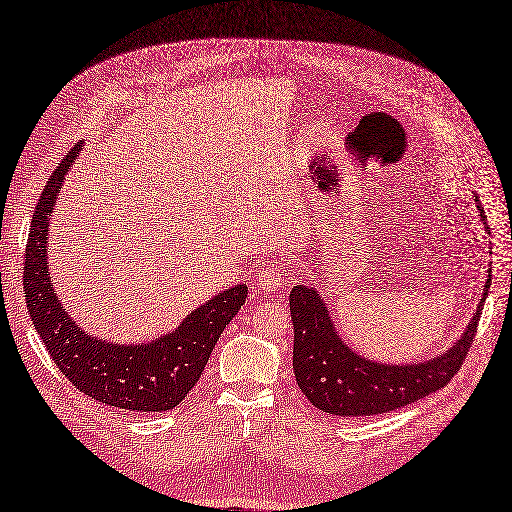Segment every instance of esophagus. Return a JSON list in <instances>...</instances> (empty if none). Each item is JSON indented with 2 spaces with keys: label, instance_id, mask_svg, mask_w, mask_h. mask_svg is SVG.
I'll return each instance as SVG.
<instances>
[{
  "label": "esophagus",
  "instance_id": "1",
  "mask_svg": "<svg viewBox=\"0 0 512 512\" xmlns=\"http://www.w3.org/2000/svg\"><path fill=\"white\" fill-rule=\"evenodd\" d=\"M286 281V267L284 264H271L256 277V288L260 292H275L277 288L284 286Z\"/></svg>",
  "mask_w": 512,
  "mask_h": 512
}]
</instances>
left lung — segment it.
<instances>
[{"label": "left lung", "mask_w": 512, "mask_h": 512, "mask_svg": "<svg viewBox=\"0 0 512 512\" xmlns=\"http://www.w3.org/2000/svg\"><path fill=\"white\" fill-rule=\"evenodd\" d=\"M481 216L485 218L483 209ZM489 284L491 275L477 313L447 354L402 366L379 364L354 354L334 330L322 296L309 286H294L290 292L294 324L292 368L298 387L313 407L339 417L390 413L440 390L453 379L468 356Z\"/></svg>", "instance_id": "left-lung-1"}]
</instances>
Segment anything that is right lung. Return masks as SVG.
Listing matches in <instances>:
<instances>
[{
    "instance_id": "right-lung-1",
    "label": "right lung",
    "mask_w": 512,
    "mask_h": 512,
    "mask_svg": "<svg viewBox=\"0 0 512 512\" xmlns=\"http://www.w3.org/2000/svg\"><path fill=\"white\" fill-rule=\"evenodd\" d=\"M78 152L80 142L61 158L33 211L23 267V288L31 322L50 358L76 385V390L125 411L175 409L203 375L222 330L245 303L248 286L239 284L220 292L192 311L175 332L148 345L122 347L95 339L78 328L50 288L46 262L52 207Z\"/></svg>"
}]
</instances>
